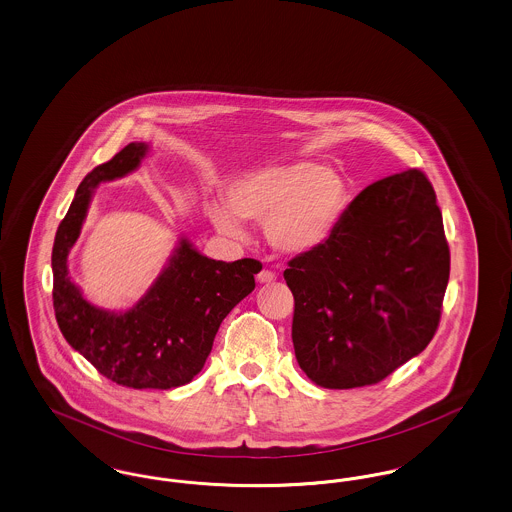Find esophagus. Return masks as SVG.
<instances>
[{"label":"esophagus","mask_w":512,"mask_h":512,"mask_svg":"<svg viewBox=\"0 0 512 512\" xmlns=\"http://www.w3.org/2000/svg\"><path fill=\"white\" fill-rule=\"evenodd\" d=\"M257 280H259L261 284H268V282H274V280H276V274H274L272 270H261V272L257 274Z\"/></svg>","instance_id":"1"}]
</instances>
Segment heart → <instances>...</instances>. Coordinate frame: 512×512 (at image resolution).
<instances>
[{"label": "heart", "mask_w": 512, "mask_h": 512, "mask_svg": "<svg viewBox=\"0 0 512 512\" xmlns=\"http://www.w3.org/2000/svg\"><path fill=\"white\" fill-rule=\"evenodd\" d=\"M223 203L207 215L224 236L244 238L242 219H265L268 244L282 253H311L326 244L347 205V184L338 172L311 161L261 165L224 184Z\"/></svg>", "instance_id": "b5f03b06"}]
</instances>
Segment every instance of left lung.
<instances>
[{
  "label": "left lung",
  "instance_id": "1",
  "mask_svg": "<svg viewBox=\"0 0 512 512\" xmlns=\"http://www.w3.org/2000/svg\"><path fill=\"white\" fill-rule=\"evenodd\" d=\"M436 192L418 169L370 184L332 238L284 270L301 370L322 388L388 378L432 341L449 282Z\"/></svg>",
  "mask_w": 512,
  "mask_h": 512
}]
</instances>
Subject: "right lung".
Masks as SVG:
<instances>
[{
	"instance_id": "1",
	"label": "right lung",
	"mask_w": 512,
	"mask_h": 512,
	"mask_svg": "<svg viewBox=\"0 0 512 512\" xmlns=\"http://www.w3.org/2000/svg\"><path fill=\"white\" fill-rule=\"evenodd\" d=\"M146 151V144H128L80 182L51 251L53 309L65 340L99 374L124 388L171 390L192 382L203 368L220 322L253 292V276L263 265L207 259L182 240L134 309L115 315L90 305L69 278L67 255L86 219L92 188L134 171Z\"/></svg>"
}]
</instances>
